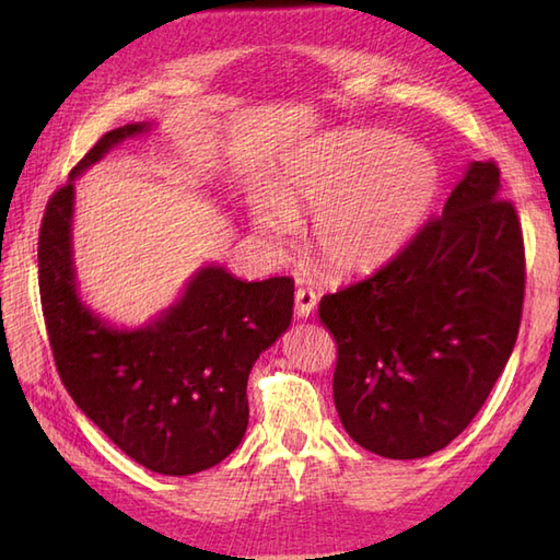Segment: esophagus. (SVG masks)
<instances>
[{
    "label": "esophagus",
    "instance_id": "obj_1",
    "mask_svg": "<svg viewBox=\"0 0 560 560\" xmlns=\"http://www.w3.org/2000/svg\"><path fill=\"white\" fill-rule=\"evenodd\" d=\"M315 305H317L315 291H311V289H299V291H295V315L307 317V315L315 311Z\"/></svg>",
    "mask_w": 560,
    "mask_h": 560
}]
</instances>
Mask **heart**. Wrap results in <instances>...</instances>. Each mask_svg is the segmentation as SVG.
<instances>
[{
    "label": "heart",
    "mask_w": 560,
    "mask_h": 560,
    "mask_svg": "<svg viewBox=\"0 0 560 560\" xmlns=\"http://www.w3.org/2000/svg\"><path fill=\"white\" fill-rule=\"evenodd\" d=\"M440 185L435 159L387 132H351L299 153L253 205V225L283 249L315 217L311 243L337 273L380 269L411 241Z\"/></svg>",
    "instance_id": "heart-1"
}]
</instances>
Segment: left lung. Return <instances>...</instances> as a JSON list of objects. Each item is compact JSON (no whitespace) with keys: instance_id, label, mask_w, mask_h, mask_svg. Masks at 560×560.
<instances>
[{"instance_id":"left-lung-1","label":"left lung","mask_w":560,"mask_h":560,"mask_svg":"<svg viewBox=\"0 0 560 560\" xmlns=\"http://www.w3.org/2000/svg\"><path fill=\"white\" fill-rule=\"evenodd\" d=\"M525 241L495 161H474L397 257L319 301L337 341L347 433L389 459L428 457L491 395L517 341Z\"/></svg>"}]
</instances>
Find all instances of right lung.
Instances as JSON below:
<instances>
[{
  "instance_id": "right-lung-1",
  "label": "right lung",
  "mask_w": 560,
  "mask_h": 560,
  "mask_svg": "<svg viewBox=\"0 0 560 560\" xmlns=\"http://www.w3.org/2000/svg\"><path fill=\"white\" fill-rule=\"evenodd\" d=\"M141 129L147 125L103 135L71 180ZM71 180L47 199L38 237L43 317L62 385L141 467L168 477L217 467L245 435L249 371L291 325L293 279L247 283L223 267H205L156 323L113 329L77 295Z\"/></svg>"
}]
</instances>
